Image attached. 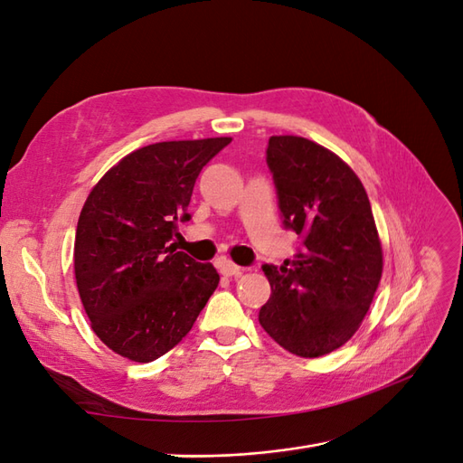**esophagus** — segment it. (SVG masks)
<instances>
[{"instance_id": "obj_1", "label": "esophagus", "mask_w": 463, "mask_h": 463, "mask_svg": "<svg viewBox=\"0 0 463 463\" xmlns=\"http://www.w3.org/2000/svg\"><path fill=\"white\" fill-rule=\"evenodd\" d=\"M218 269H220V272H222L223 276H237V274H241V266L233 264V262L228 260V259H218Z\"/></svg>"}]
</instances>
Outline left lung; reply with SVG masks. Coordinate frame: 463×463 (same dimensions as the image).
Masks as SVG:
<instances>
[{
	"label": "left lung",
	"mask_w": 463,
	"mask_h": 463,
	"mask_svg": "<svg viewBox=\"0 0 463 463\" xmlns=\"http://www.w3.org/2000/svg\"><path fill=\"white\" fill-rule=\"evenodd\" d=\"M266 164L284 228L301 247L279 269L262 266L272 293L259 322L289 354L326 355L355 334L381 282L371 203L352 167L309 138L270 137Z\"/></svg>",
	"instance_id": "1"
}]
</instances>
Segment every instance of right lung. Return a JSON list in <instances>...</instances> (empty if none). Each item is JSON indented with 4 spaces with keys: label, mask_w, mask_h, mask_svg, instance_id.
Wrapping results in <instances>:
<instances>
[{
    "label": "right lung",
    "mask_w": 463,
    "mask_h": 463,
    "mask_svg": "<svg viewBox=\"0 0 463 463\" xmlns=\"http://www.w3.org/2000/svg\"><path fill=\"white\" fill-rule=\"evenodd\" d=\"M230 137L156 143L128 154L80 210L75 278L94 334L121 357L150 363L185 338L220 276L170 241L203 167Z\"/></svg>",
    "instance_id": "1"
}]
</instances>
